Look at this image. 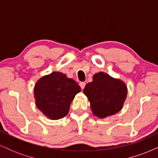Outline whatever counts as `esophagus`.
Masks as SVG:
<instances>
[{"mask_svg": "<svg viewBox=\"0 0 158 158\" xmlns=\"http://www.w3.org/2000/svg\"><path fill=\"white\" fill-rule=\"evenodd\" d=\"M79 85H80L81 90H83L85 88V82H80L79 83Z\"/></svg>", "mask_w": 158, "mask_h": 158, "instance_id": "34e87169", "label": "esophagus"}]
</instances>
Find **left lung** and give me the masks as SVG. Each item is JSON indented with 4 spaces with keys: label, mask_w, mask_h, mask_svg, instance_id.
<instances>
[{
    "label": "left lung",
    "mask_w": 158,
    "mask_h": 158,
    "mask_svg": "<svg viewBox=\"0 0 158 158\" xmlns=\"http://www.w3.org/2000/svg\"><path fill=\"white\" fill-rule=\"evenodd\" d=\"M83 93L88 97L94 115L104 119L122 109L128 88L121 79L105 72H99L94 74L91 82L85 85Z\"/></svg>",
    "instance_id": "obj_1"
}]
</instances>
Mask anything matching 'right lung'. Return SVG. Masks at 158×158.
Wrapping results in <instances>:
<instances>
[{
    "label": "right lung",
    "instance_id": "1",
    "mask_svg": "<svg viewBox=\"0 0 158 158\" xmlns=\"http://www.w3.org/2000/svg\"><path fill=\"white\" fill-rule=\"evenodd\" d=\"M80 91V86L73 79L61 72H52L35 82V106L48 119H61L68 114L72 101Z\"/></svg>",
    "mask_w": 158,
    "mask_h": 158
}]
</instances>
